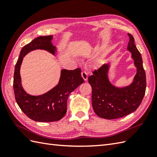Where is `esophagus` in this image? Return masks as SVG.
<instances>
[{
	"mask_svg": "<svg viewBox=\"0 0 157 157\" xmlns=\"http://www.w3.org/2000/svg\"><path fill=\"white\" fill-rule=\"evenodd\" d=\"M88 73L86 72V71H82V78H84V79L85 81H86L88 79Z\"/></svg>",
	"mask_w": 157,
	"mask_h": 157,
	"instance_id": "esophagus-1",
	"label": "esophagus"
}]
</instances>
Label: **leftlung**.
Instances as JSON below:
<instances>
[{"instance_id":"left-lung-1","label":"left lung","mask_w":157,"mask_h":157,"mask_svg":"<svg viewBox=\"0 0 157 157\" xmlns=\"http://www.w3.org/2000/svg\"><path fill=\"white\" fill-rule=\"evenodd\" d=\"M129 41L128 50L137 67L134 81L128 86L115 87L109 82L107 73L109 64H104L94 70L88 77L91 85L93 109L98 117L114 119L128 115L138 108L144 98L146 87V73L143 67L141 54L134 44V38L128 34Z\"/></svg>"}]
</instances>
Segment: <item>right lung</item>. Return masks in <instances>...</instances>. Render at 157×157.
Here are the masks:
<instances>
[{"mask_svg": "<svg viewBox=\"0 0 157 157\" xmlns=\"http://www.w3.org/2000/svg\"><path fill=\"white\" fill-rule=\"evenodd\" d=\"M52 36H40L23 46L15 67L13 90L17 105L29 118L39 122H52L62 119L67 112V102L70 93L84 82L81 69H63L58 85L48 92L40 96L27 94L23 89L20 76V67L23 59L32 51L46 50L55 55L56 48L52 45Z\"/></svg>", "mask_w": 157, "mask_h": 157, "instance_id": "1", "label": "right lung"}]
</instances>
